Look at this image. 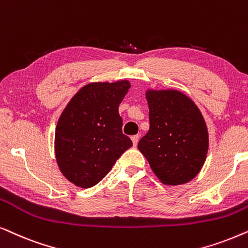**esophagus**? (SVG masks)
Here are the masks:
<instances>
[{
  "label": "esophagus",
  "mask_w": 248,
  "mask_h": 248,
  "mask_svg": "<svg viewBox=\"0 0 248 248\" xmlns=\"http://www.w3.org/2000/svg\"><path fill=\"white\" fill-rule=\"evenodd\" d=\"M131 140H133L134 146H136L138 140H140V136H138V135H134V136H131Z\"/></svg>",
  "instance_id": "34e87169"
}]
</instances>
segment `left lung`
Returning <instances> with one entry per match:
<instances>
[{"label": "left lung", "mask_w": 248, "mask_h": 248, "mask_svg": "<svg viewBox=\"0 0 248 248\" xmlns=\"http://www.w3.org/2000/svg\"><path fill=\"white\" fill-rule=\"evenodd\" d=\"M150 129L138 148L166 185L193 179L205 161L209 137L195 103L177 91H148Z\"/></svg>", "instance_id": "1"}]
</instances>
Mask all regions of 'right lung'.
<instances>
[{"mask_svg": "<svg viewBox=\"0 0 248 248\" xmlns=\"http://www.w3.org/2000/svg\"><path fill=\"white\" fill-rule=\"evenodd\" d=\"M129 88L127 80L88 84L62 112L55 130V154L61 172L76 186H95L133 146L122 133L119 114V104Z\"/></svg>", "mask_w": 248, "mask_h": 248, "instance_id": "add662e5", "label": "right lung"}]
</instances>
